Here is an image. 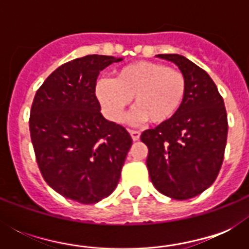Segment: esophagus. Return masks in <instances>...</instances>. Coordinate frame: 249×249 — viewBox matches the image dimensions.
I'll use <instances>...</instances> for the list:
<instances>
[{"label":"esophagus","mask_w":249,"mask_h":249,"mask_svg":"<svg viewBox=\"0 0 249 249\" xmlns=\"http://www.w3.org/2000/svg\"><path fill=\"white\" fill-rule=\"evenodd\" d=\"M129 133H130V136H132L133 141H138L140 140L141 133L138 130H133V129H129Z\"/></svg>","instance_id":"obj_1"}]
</instances>
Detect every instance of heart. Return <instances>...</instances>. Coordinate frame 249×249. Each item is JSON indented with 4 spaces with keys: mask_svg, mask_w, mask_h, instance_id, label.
<instances>
[{
    "mask_svg": "<svg viewBox=\"0 0 249 249\" xmlns=\"http://www.w3.org/2000/svg\"><path fill=\"white\" fill-rule=\"evenodd\" d=\"M187 91L183 72L159 62L140 60L120 68L113 80H99L95 94L109 120L119 123L133 98V123L160 125L181 109Z\"/></svg>",
    "mask_w": 249,
    "mask_h": 249,
    "instance_id": "heart-1",
    "label": "heart"
}]
</instances>
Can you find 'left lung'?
I'll list each match as a JSON object with an SVG mask.
<instances>
[{
    "instance_id": "1",
    "label": "left lung",
    "mask_w": 249,
    "mask_h": 249,
    "mask_svg": "<svg viewBox=\"0 0 249 249\" xmlns=\"http://www.w3.org/2000/svg\"><path fill=\"white\" fill-rule=\"evenodd\" d=\"M177 64L187 81L185 101L168 123L148 129L141 141L148 147L151 182L172 199L186 200L212 185L224 161L228 113L209 75L178 54H159Z\"/></svg>"
}]
</instances>
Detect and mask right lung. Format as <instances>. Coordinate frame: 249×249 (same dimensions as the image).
Returning <instances> with one entry per match:
<instances>
[{
	"mask_svg": "<svg viewBox=\"0 0 249 249\" xmlns=\"http://www.w3.org/2000/svg\"><path fill=\"white\" fill-rule=\"evenodd\" d=\"M120 58L86 55L62 64L36 91L29 132L42 177L62 196L93 204L112 193L132 146L128 130L101 113L99 72Z\"/></svg>",
	"mask_w": 249,
	"mask_h": 249,
	"instance_id": "obj_1",
	"label": "right lung"
}]
</instances>
